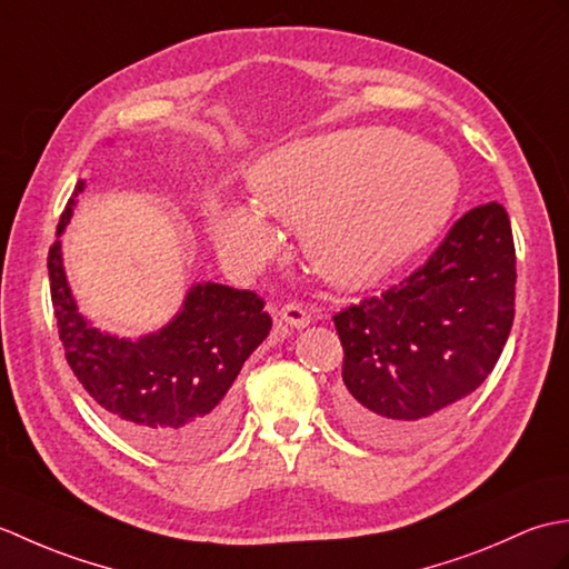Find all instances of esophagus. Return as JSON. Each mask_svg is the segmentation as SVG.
I'll return each instance as SVG.
<instances>
[{
  "mask_svg": "<svg viewBox=\"0 0 569 569\" xmlns=\"http://www.w3.org/2000/svg\"><path fill=\"white\" fill-rule=\"evenodd\" d=\"M278 318H281L288 325V328H293V330H303V328H308V325H310L308 310L303 306H298V303L283 306L281 310H278Z\"/></svg>",
  "mask_w": 569,
  "mask_h": 569,
  "instance_id": "esophagus-1",
  "label": "esophagus"
}]
</instances>
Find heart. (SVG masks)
I'll list each match as a JSON object with an SVG mask.
<instances>
[{"label": "heart", "instance_id": "heart-1", "mask_svg": "<svg viewBox=\"0 0 569 569\" xmlns=\"http://www.w3.org/2000/svg\"><path fill=\"white\" fill-rule=\"evenodd\" d=\"M373 149L379 141L355 134L298 141L266 156L249 178L261 210L283 222L303 220L308 257L335 286H367L401 269L438 239L459 200L452 168L428 161L432 156L422 151L401 156V163H413L372 191L391 168L356 173ZM210 234L217 249L247 271H259L278 249L273 224L247 204L217 210Z\"/></svg>", "mask_w": 569, "mask_h": 569}]
</instances>
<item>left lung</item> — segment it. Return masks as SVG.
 <instances>
[{
  "mask_svg": "<svg viewBox=\"0 0 569 569\" xmlns=\"http://www.w3.org/2000/svg\"><path fill=\"white\" fill-rule=\"evenodd\" d=\"M513 298L511 222L499 202H487L457 220L406 281L335 316L349 432L401 447L440 428L497 367Z\"/></svg>",
  "mask_w": 569,
  "mask_h": 569,
  "instance_id": "8db88e82",
  "label": "left lung"
}]
</instances>
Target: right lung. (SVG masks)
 Wrapping results in <instances>:
<instances>
[{"mask_svg":"<svg viewBox=\"0 0 569 569\" xmlns=\"http://www.w3.org/2000/svg\"><path fill=\"white\" fill-rule=\"evenodd\" d=\"M84 180H78L48 251V278L66 359L107 422L141 450L196 459L222 447L237 426L234 379L271 330L263 300L222 283H192L163 328L119 337L82 316L70 291L63 241Z\"/></svg>","mask_w":569,"mask_h":569,"instance_id":"right-lung-1","label":"right lung"}]
</instances>
